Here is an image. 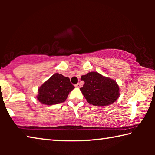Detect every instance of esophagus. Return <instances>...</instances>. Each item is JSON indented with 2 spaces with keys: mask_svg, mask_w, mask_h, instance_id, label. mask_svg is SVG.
Here are the masks:
<instances>
[{
  "mask_svg": "<svg viewBox=\"0 0 155 155\" xmlns=\"http://www.w3.org/2000/svg\"><path fill=\"white\" fill-rule=\"evenodd\" d=\"M75 87L79 88V87H81V85L80 83H77V84H76V85H75Z\"/></svg>",
  "mask_w": 155,
  "mask_h": 155,
  "instance_id": "1",
  "label": "esophagus"
}]
</instances>
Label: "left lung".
<instances>
[{
	"mask_svg": "<svg viewBox=\"0 0 155 155\" xmlns=\"http://www.w3.org/2000/svg\"><path fill=\"white\" fill-rule=\"evenodd\" d=\"M81 79L85 83L80 90L92 105L108 106L119 98V85L112 78L104 77L97 72H91L81 76Z\"/></svg>",
	"mask_w": 155,
	"mask_h": 155,
	"instance_id": "8db88e82",
	"label": "left lung"
}]
</instances>
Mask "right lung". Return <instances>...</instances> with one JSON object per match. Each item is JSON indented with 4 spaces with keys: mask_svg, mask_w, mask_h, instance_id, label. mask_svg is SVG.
<instances>
[{
    "mask_svg": "<svg viewBox=\"0 0 155 155\" xmlns=\"http://www.w3.org/2000/svg\"><path fill=\"white\" fill-rule=\"evenodd\" d=\"M74 86L70 78L59 73H55L38 88L37 99L46 105L64 103Z\"/></svg>",
    "mask_w": 155,
    "mask_h": 155,
    "instance_id": "right-lung-1",
    "label": "right lung"
}]
</instances>
